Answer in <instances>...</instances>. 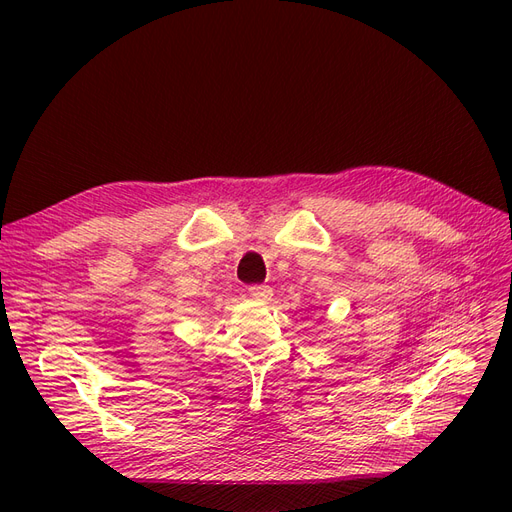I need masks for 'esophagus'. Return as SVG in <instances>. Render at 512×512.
Masks as SVG:
<instances>
[{
	"label": "esophagus",
	"instance_id": "esophagus-1",
	"mask_svg": "<svg viewBox=\"0 0 512 512\" xmlns=\"http://www.w3.org/2000/svg\"><path fill=\"white\" fill-rule=\"evenodd\" d=\"M250 294L258 301H269L273 297V290L265 284H254V286H250Z\"/></svg>",
	"mask_w": 512,
	"mask_h": 512
}]
</instances>
